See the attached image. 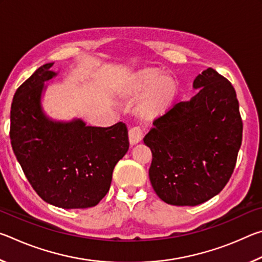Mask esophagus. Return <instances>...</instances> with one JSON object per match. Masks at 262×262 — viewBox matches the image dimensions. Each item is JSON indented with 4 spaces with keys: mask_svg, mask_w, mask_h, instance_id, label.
Here are the masks:
<instances>
[{
    "mask_svg": "<svg viewBox=\"0 0 262 262\" xmlns=\"http://www.w3.org/2000/svg\"><path fill=\"white\" fill-rule=\"evenodd\" d=\"M143 139V132H142L141 127L136 126L133 127L129 129V142L132 145L137 144L139 142H141V140Z\"/></svg>",
    "mask_w": 262,
    "mask_h": 262,
    "instance_id": "esophagus-1",
    "label": "esophagus"
}]
</instances>
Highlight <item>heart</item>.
I'll return each mask as SVG.
<instances>
[{
  "instance_id": "b5f03b06",
  "label": "heart",
  "mask_w": 262,
  "mask_h": 262,
  "mask_svg": "<svg viewBox=\"0 0 262 262\" xmlns=\"http://www.w3.org/2000/svg\"><path fill=\"white\" fill-rule=\"evenodd\" d=\"M161 74L157 69L142 70L133 78L128 86L127 91L130 95H140L148 90L139 106L140 113L145 118L162 113L176 96L177 86L173 78L167 75L161 77Z\"/></svg>"
}]
</instances>
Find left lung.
Wrapping results in <instances>:
<instances>
[{
    "label": "left lung",
    "instance_id": "8db88e82",
    "mask_svg": "<svg viewBox=\"0 0 262 262\" xmlns=\"http://www.w3.org/2000/svg\"><path fill=\"white\" fill-rule=\"evenodd\" d=\"M198 94L154 121L143 139L151 149L149 178L164 202L198 206L219 194L231 177L243 122L233 86L216 70L198 75Z\"/></svg>",
    "mask_w": 262,
    "mask_h": 262
}]
</instances>
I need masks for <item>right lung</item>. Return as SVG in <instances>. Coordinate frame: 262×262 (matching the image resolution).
Wrapping results in <instances>:
<instances>
[{"instance_id":"obj_1","label":"right lung","mask_w":262,"mask_h":262,"mask_svg":"<svg viewBox=\"0 0 262 262\" xmlns=\"http://www.w3.org/2000/svg\"><path fill=\"white\" fill-rule=\"evenodd\" d=\"M54 62L38 68L17 89L10 111V140L29 183L43 201L63 209L98 205L117 163L129 148L123 122L88 126L79 118L55 120L42 106Z\"/></svg>"}]
</instances>
